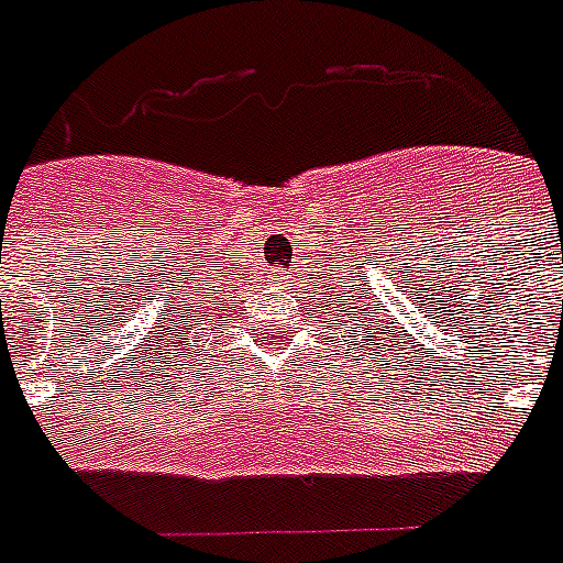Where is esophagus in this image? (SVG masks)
Instances as JSON below:
<instances>
[{
    "instance_id": "34e87169",
    "label": "esophagus",
    "mask_w": 563,
    "mask_h": 563,
    "mask_svg": "<svg viewBox=\"0 0 563 563\" xmlns=\"http://www.w3.org/2000/svg\"><path fill=\"white\" fill-rule=\"evenodd\" d=\"M277 280H286V277H283V274H277Z\"/></svg>"
}]
</instances>
